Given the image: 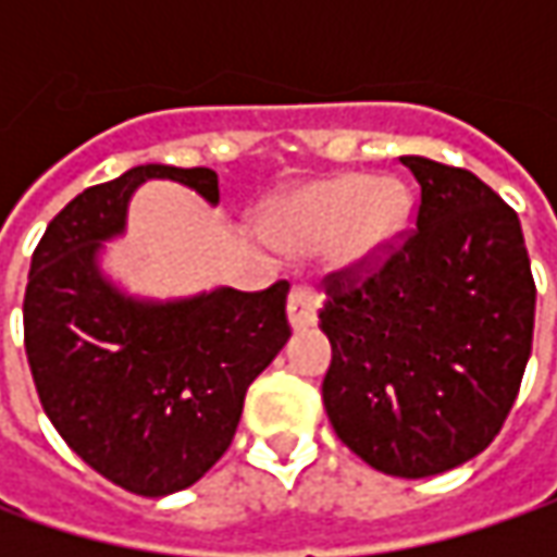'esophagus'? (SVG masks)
Returning a JSON list of instances; mask_svg holds the SVG:
<instances>
[{
  "instance_id": "obj_1",
  "label": "esophagus",
  "mask_w": 557,
  "mask_h": 557,
  "mask_svg": "<svg viewBox=\"0 0 557 557\" xmlns=\"http://www.w3.org/2000/svg\"><path fill=\"white\" fill-rule=\"evenodd\" d=\"M315 310H319V297H315V290H312L310 285H294L288 294L290 325H294L297 332H304V329L315 325Z\"/></svg>"
}]
</instances>
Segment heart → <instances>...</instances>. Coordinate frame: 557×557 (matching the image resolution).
<instances>
[{
    "instance_id": "b5f03b06",
    "label": "heart",
    "mask_w": 557,
    "mask_h": 557,
    "mask_svg": "<svg viewBox=\"0 0 557 557\" xmlns=\"http://www.w3.org/2000/svg\"><path fill=\"white\" fill-rule=\"evenodd\" d=\"M409 223V198L396 183L341 176L312 185L269 216V232L290 250L334 247L344 260H372L394 245Z\"/></svg>"
}]
</instances>
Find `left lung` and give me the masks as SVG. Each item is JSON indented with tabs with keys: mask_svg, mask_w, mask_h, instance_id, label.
I'll return each instance as SVG.
<instances>
[{
	"mask_svg": "<svg viewBox=\"0 0 557 557\" xmlns=\"http://www.w3.org/2000/svg\"><path fill=\"white\" fill-rule=\"evenodd\" d=\"M399 163L421 188L416 228L322 278V399L359 459L416 481L503 431L533 347L536 285L521 220L490 185L428 158Z\"/></svg>",
	"mask_w": 557,
	"mask_h": 557,
	"instance_id": "1",
	"label": "left lung"
}]
</instances>
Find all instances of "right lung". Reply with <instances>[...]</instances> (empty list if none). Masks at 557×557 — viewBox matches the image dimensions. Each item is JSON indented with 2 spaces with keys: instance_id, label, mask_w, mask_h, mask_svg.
<instances>
[{
  "instance_id": "add662e5",
  "label": "right lung",
  "mask_w": 557,
  "mask_h": 557,
  "mask_svg": "<svg viewBox=\"0 0 557 557\" xmlns=\"http://www.w3.org/2000/svg\"><path fill=\"white\" fill-rule=\"evenodd\" d=\"M145 180H173L220 201L207 166H133L76 195L33 250L24 347L54 431L101 478L136 496L180 493L235 437L250 381L288 344V282L216 288L154 304L98 272L101 242L126 223Z\"/></svg>"
}]
</instances>
